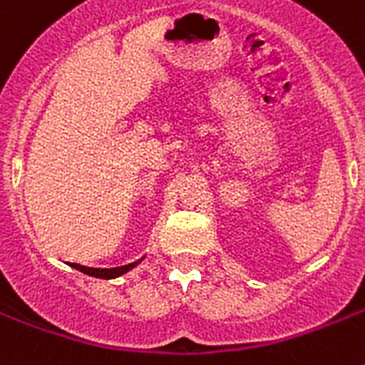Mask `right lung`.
Here are the masks:
<instances>
[{
	"instance_id": "right-lung-1",
	"label": "right lung",
	"mask_w": 365,
	"mask_h": 365,
	"mask_svg": "<svg viewBox=\"0 0 365 365\" xmlns=\"http://www.w3.org/2000/svg\"><path fill=\"white\" fill-rule=\"evenodd\" d=\"M145 257V255H143ZM143 257H140L138 261H132L128 265H121V267H111V269H94V267H85V265H79V263H73V269L77 271L85 272L88 277H94V278H104V280H111V278H117V277H123L125 272L132 271L134 267L140 265L142 263Z\"/></svg>"
}]
</instances>
